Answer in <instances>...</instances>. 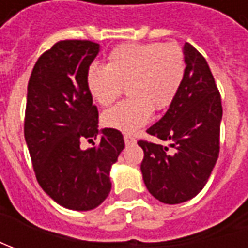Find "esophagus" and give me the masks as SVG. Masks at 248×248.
Here are the masks:
<instances>
[{
	"label": "esophagus",
	"instance_id": "1",
	"mask_svg": "<svg viewBox=\"0 0 248 248\" xmlns=\"http://www.w3.org/2000/svg\"><path fill=\"white\" fill-rule=\"evenodd\" d=\"M124 142H125V145L129 146V145H134L135 143V138L134 137H131V135H124Z\"/></svg>",
	"mask_w": 248,
	"mask_h": 248
}]
</instances>
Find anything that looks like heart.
I'll return each mask as SVG.
<instances>
[{
    "label": "heart",
    "mask_w": 248,
    "mask_h": 248,
    "mask_svg": "<svg viewBox=\"0 0 248 248\" xmlns=\"http://www.w3.org/2000/svg\"><path fill=\"white\" fill-rule=\"evenodd\" d=\"M186 59L176 44L128 43L113 48L106 66H92L87 87L93 100L108 108L124 88L131 99L102 114V124L123 134L146 125L156 111L172 106L184 85Z\"/></svg>",
    "instance_id": "obj_1"
}]
</instances>
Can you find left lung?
I'll return each instance as SVG.
<instances>
[{"label": "left lung", "instance_id": "1", "mask_svg": "<svg viewBox=\"0 0 248 248\" xmlns=\"http://www.w3.org/2000/svg\"><path fill=\"white\" fill-rule=\"evenodd\" d=\"M184 53L186 76L181 92L166 114L146 131L170 145L138 140L143 149V182L152 196L166 204L193 199L207 184L219 155V91L204 56L189 43Z\"/></svg>", "mask_w": 248, "mask_h": 248}]
</instances>
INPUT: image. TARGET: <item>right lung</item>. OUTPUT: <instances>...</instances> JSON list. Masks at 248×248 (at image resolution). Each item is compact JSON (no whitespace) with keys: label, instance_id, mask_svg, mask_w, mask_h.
I'll return each mask as SVG.
<instances>
[{"label":"right lung","instance_id":"1","mask_svg":"<svg viewBox=\"0 0 248 248\" xmlns=\"http://www.w3.org/2000/svg\"><path fill=\"white\" fill-rule=\"evenodd\" d=\"M98 52L99 44L88 40L58 41L38 58L27 85L24 138L35 178L58 204L76 211L92 210L109 196L110 167L124 149L123 134L111 128L102 129L96 146L80 148L82 139L99 134L87 87Z\"/></svg>","mask_w":248,"mask_h":248}]
</instances>
